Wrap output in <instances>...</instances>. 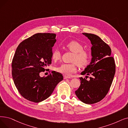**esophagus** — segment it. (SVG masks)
<instances>
[{
  "mask_svg": "<svg viewBox=\"0 0 128 128\" xmlns=\"http://www.w3.org/2000/svg\"><path fill=\"white\" fill-rule=\"evenodd\" d=\"M67 78H71V77L66 75H64V79H67Z\"/></svg>",
  "mask_w": 128,
  "mask_h": 128,
  "instance_id": "1",
  "label": "esophagus"
}]
</instances>
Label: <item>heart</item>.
<instances>
[{
  "mask_svg": "<svg viewBox=\"0 0 128 128\" xmlns=\"http://www.w3.org/2000/svg\"><path fill=\"white\" fill-rule=\"evenodd\" d=\"M65 46L70 51L74 53L71 63H63L56 68V70L60 73L70 76L77 71V64L80 67H84L90 62L91 54L90 52L83 50L82 44L76 40H71L65 44ZM61 58L60 51L58 48L53 50L52 53V58L57 61Z\"/></svg>",
  "mask_w": 128,
  "mask_h": 128,
  "instance_id": "b5f03b06",
  "label": "heart"
}]
</instances>
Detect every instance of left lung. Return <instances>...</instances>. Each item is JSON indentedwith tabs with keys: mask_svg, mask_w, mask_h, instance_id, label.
<instances>
[{
	"mask_svg": "<svg viewBox=\"0 0 128 128\" xmlns=\"http://www.w3.org/2000/svg\"><path fill=\"white\" fill-rule=\"evenodd\" d=\"M82 34L91 41L92 58L81 74L91 77L89 80L80 77V86L75 94L82 102L93 104L101 101L108 94L115 74L116 65L114 58L111 56L112 50L107 43L95 34Z\"/></svg>",
	"mask_w": 128,
	"mask_h": 128,
	"instance_id": "8db88e82",
	"label": "left lung"
}]
</instances>
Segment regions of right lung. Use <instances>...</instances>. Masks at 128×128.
I'll return each mask as SVG.
<instances>
[{"instance_id":"add662e5","label":"right lung","mask_w":128,"mask_h":128,"mask_svg":"<svg viewBox=\"0 0 128 128\" xmlns=\"http://www.w3.org/2000/svg\"><path fill=\"white\" fill-rule=\"evenodd\" d=\"M55 38L54 33H36L16 49L12 64L13 80L20 95L30 102L38 103L47 99L63 79L62 74L54 70L45 77L39 75L51 64Z\"/></svg>"}]
</instances>
